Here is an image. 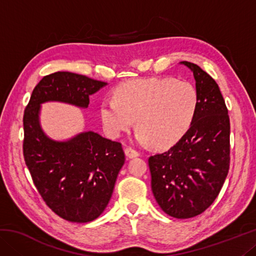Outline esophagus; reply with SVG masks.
<instances>
[{
	"mask_svg": "<svg viewBox=\"0 0 256 256\" xmlns=\"http://www.w3.org/2000/svg\"><path fill=\"white\" fill-rule=\"evenodd\" d=\"M124 152H125V156H126V157H128V159L136 158V157H138V151L132 149V148H130V146H128V148L124 149Z\"/></svg>",
	"mask_w": 256,
	"mask_h": 256,
	"instance_id": "1",
	"label": "esophagus"
}]
</instances>
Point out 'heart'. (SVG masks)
Listing matches in <instances>:
<instances>
[{
	"label": "heart",
	"instance_id": "obj_1",
	"mask_svg": "<svg viewBox=\"0 0 256 256\" xmlns=\"http://www.w3.org/2000/svg\"><path fill=\"white\" fill-rule=\"evenodd\" d=\"M198 92L174 78L138 79L115 89L114 98L100 104L99 115L110 138H118L136 120V138L142 146L167 148L188 131L196 116Z\"/></svg>",
	"mask_w": 256,
	"mask_h": 256
}]
</instances>
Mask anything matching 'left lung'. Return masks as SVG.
<instances>
[{"label": "left lung", "mask_w": 256, "mask_h": 256, "mask_svg": "<svg viewBox=\"0 0 256 256\" xmlns=\"http://www.w3.org/2000/svg\"><path fill=\"white\" fill-rule=\"evenodd\" d=\"M193 72L198 104L180 140L166 152L149 158L151 190L168 216L188 219L209 208L222 190L230 162V123L216 82L196 64Z\"/></svg>", "instance_id": "left-lung-1"}]
</instances>
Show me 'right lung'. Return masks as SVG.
<instances>
[{"label":"right lung","mask_w":256,"mask_h":256,"mask_svg":"<svg viewBox=\"0 0 256 256\" xmlns=\"http://www.w3.org/2000/svg\"><path fill=\"white\" fill-rule=\"evenodd\" d=\"M107 84L72 72L42 78L24 115V157L34 184L52 211L71 222L97 219L110 202L125 162L120 142L84 131L53 140L40 126L42 104L66 102L88 108L89 97Z\"/></svg>","instance_id":"obj_1"}]
</instances>
